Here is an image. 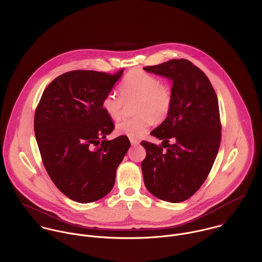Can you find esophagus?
Here are the masks:
<instances>
[{
	"instance_id": "34e87169",
	"label": "esophagus",
	"mask_w": 262,
	"mask_h": 262,
	"mask_svg": "<svg viewBox=\"0 0 262 262\" xmlns=\"http://www.w3.org/2000/svg\"><path fill=\"white\" fill-rule=\"evenodd\" d=\"M130 142H131L132 145L136 146V145H138L140 143V140H138L137 138H130Z\"/></svg>"
}]
</instances>
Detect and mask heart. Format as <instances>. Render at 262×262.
Returning <instances> with one entry per match:
<instances>
[{
    "instance_id": "heart-1",
    "label": "heart",
    "mask_w": 262,
    "mask_h": 262,
    "mask_svg": "<svg viewBox=\"0 0 262 262\" xmlns=\"http://www.w3.org/2000/svg\"><path fill=\"white\" fill-rule=\"evenodd\" d=\"M119 94L108 93L102 101V109L112 120L123 115L126 104L135 102L132 111L135 116L122 120L116 125L118 134L139 137L147 132L153 120L162 122L170 112L173 92L169 83L159 81L155 75L134 70L119 83Z\"/></svg>"
}]
</instances>
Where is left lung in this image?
I'll use <instances>...</instances> for the list:
<instances>
[{
	"label": "left lung",
	"mask_w": 262,
	"mask_h": 262,
	"mask_svg": "<svg viewBox=\"0 0 262 262\" xmlns=\"http://www.w3.org/2000/svg\"><path fill=\"white\" fill-rule=\"evenodd\" d=\"M144 70L170 78L173 92L170 112L150 133L162 145L141 142L146 149L141 163L144 184L154 196L181 203L202 187L216 159L221 143L218 98L208 76L187 59Z\"/></svg>",
	"instance_id": "8db88e82"
}]
</instances>
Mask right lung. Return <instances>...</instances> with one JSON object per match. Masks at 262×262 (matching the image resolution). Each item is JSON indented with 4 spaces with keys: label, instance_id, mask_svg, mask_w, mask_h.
<instances>
[{
    "label": "right lung",
    "instance_id": "right-lung-1",
    "mask_svg": "<svg viewBox=\"0 0 262 262\" xmlns=\"http://www.w3.org/2000/svg\"><path fill=\"white\" fill-rule=\"evenodd\" d=\"M123 71L66 73L47 85L38 103L34 131L42 162L56 187L77 203L96 202L111 191L130 147L125 135L105 139L115 125L102 109Z\"/></svg>",
    "mask_w": 262,
    "mask_h": 262
}]
</instances>
